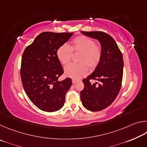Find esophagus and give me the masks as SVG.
<instances>
[{
	"label": "esophagus",
	"instance_id": "obj_1",
	"mask_svg": "<svg viewBox=\"0 0 147 147\" xmlns=\"http://www.w3.org/2000/svg\"><path fill=\"white\" fill-rule=\"evenodd\" d=\"M77 82H78V80H75V79H73V80H72V82H73V84L76 83Z\"/></svg>",
	"mask_w": 147,
	"mask_h": 147
}]
</instances>
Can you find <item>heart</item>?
I'll return each instance as SVG.
<instances>
[{"instance_id": "obj_1", "label": "heart", "mask_w": 147, "mask_h": 147, "mask_svg": "<svg viewBox=\"0 0 147 147\" xmlns=\"http://www.w3.org/2000/svg\"><path fill=\"white\" fill-rule=\"evenodd\" d=\"M74 53H81L78 61L80 63L69 64L65 68V74L72 78L78 79L88 73V66L91 69L96 67L101 58V49L95 42L88 37L80 35L74 38L71 46L63 44L56 51V56L59 62L65 65L69 63Z\"/></svg>"}]
</instances>
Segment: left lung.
Segmentation results:
<instances>
[{
  "label": "left lung",
  "mask_w": 147,
  "mask_h": 147,
  "mask_svg": "<svg viewBox=\"0 0 147 147\" xmlns=\"http://www.w3.org/2000/svg\"><path fill=\"white\" fill-rule=\"evenodd\" d=\"M81 33L97 39L101 45V58L94 71L82 82L84 88L80 98L84 108L91 111L106 108L115 100L121 88L123 74V55L111 36L100 31ZM90 79L99 81L91 84Z\"/></svg>",
  "instance_id": "1"
}]
</instances>
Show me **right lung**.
<instances>
[{
	"label": "right lung",
	"mask_w": 147,
	"mask_h": 147,
	"mask_svg": "<svg viewBox=\"0 0 147 147\" xmlns=\"http://www.w3.org/2000/svg\"><path fill=\"white\" fill-rule=\"evenodd\" d=\"M73 33L42 32L24 50L21 60V77L26 94L35 106L47 112L63 106L72 80L58 81L63 73L56 51Z\"/></svg>",
	"instance_id": "1"
}]
</instances>
